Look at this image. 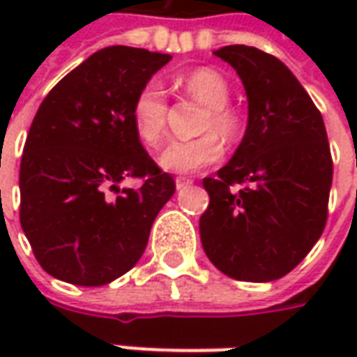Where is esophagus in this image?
Listing matches in <instances>:
<instances>
[{
	"instance_id": "obj_1",
	"label": "esophagus",
	"mask_w": 357,
	"mask_h": 357,
	"mask_svg": "<svg viewBox=\"0 0 357 357\" xmlns=\"http://www.w3.org/2000/svg\"><path fill=\"white\" fill-rule=\"evenodd\" d=\"M191 183H193V179L191 178H183V176L176 178V187H178V189H183V187L191 185Z\"/></svg>"
}]
</instances>
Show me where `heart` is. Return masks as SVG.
Wrapping results in <instances>:
<instances>
[{
    "mask_svg": "<svg viewBox=\"0 0 357 357\" xmlns=\"http://www.w3.org/2000/svg\"><path fill=\"white\" fill-rule=\"evenodd\" d=\"M179 84L189 97L206 107L199 124V130L206 133L193 139L170 141L158 160L168 172L195 174L224 158V143L217 134L220 132L225 139H235L243 132L245 120L239 110L229 105V86L216 70L197 68L187 73ZM168 110L170 105L162 84L155 78L145 82L132 102V122L141 141L156 147L164 139Z\"/></svg>",
    "mask_w": 357,
    "mask_h": 357,
    "instance_id": "obj_1",
    "label": "heart"
}]
</instances>
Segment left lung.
<instances>
[{"label":"left lung","mask_w":357,"mask_h":357,"mask_svg":"<svg viewBox=\"0 0 357 357\" xmlns=\"http://www.w3.org/2000/svg\"><path fill=\"white\" fill-rule=\"evenodd\" d=\"M214 55L237 70L248 97V126L237 153L204 178V252L239 281H275L321 237L329 214L333 158L321 112L273 55L225 45ZM237 185L239 190H233Z\"/></svg>","instance_id":"8db88e82"}]
</instances>
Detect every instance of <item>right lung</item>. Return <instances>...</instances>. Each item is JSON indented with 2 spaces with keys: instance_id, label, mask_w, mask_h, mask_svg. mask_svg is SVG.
<instances>
[{
  "instance_id": "right-lung-1",
  "label": "right lung",
  "mask_w": 357,
  "mask_h": 357,
  "mask_svg": "<svg viewBox=\"0 0 357 357\" xmlns=\"http://www.w3.org/2000/svg\"><path fill=\"white\" fill-rule=\"evenodd\" d=\"M170 55L112 45L51 89L20 160V225L50 275L101 287L137 264L156 214L176 191L132 122L135 93ZM137 190H120L124 178Z\"/></svg>"
}]
</instances>
